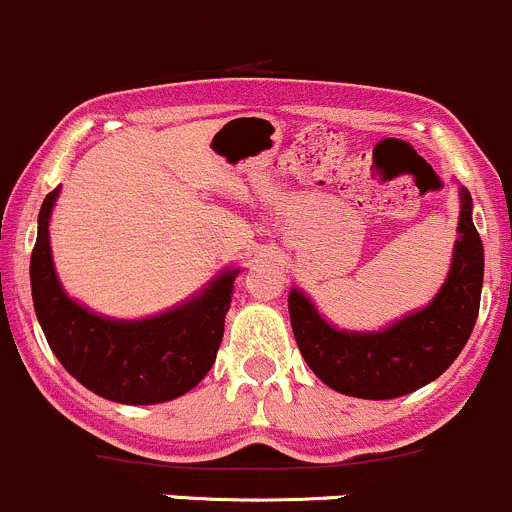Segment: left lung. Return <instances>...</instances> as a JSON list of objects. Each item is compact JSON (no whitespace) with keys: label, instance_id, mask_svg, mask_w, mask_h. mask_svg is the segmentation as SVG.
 Listing matches in <instances>:
<instances>
[{"label":"left lung","instance_id":"left-lung-1","mask_svg":"<svg viewBox=\"0 0 512 512\" xmlns=\"http://www.w3.org/2000/svg\"><path fill=\"white\" fill-rule=\"evenodd\" d=\"M458 239L449 276L426 308L377 333L337 330L298 288L288 310L298 350L335 392L360 399H394L434 382L456 360L473 333L483 288V244L473 226V202L461 187Z\"/></svg>","mask_w":512,"mask_h":512}]
</instances>
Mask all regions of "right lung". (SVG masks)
<instances>
[{
	"label": "right lung",
	"mask_w": 512,
	"mask_h": 512,
	"mask_svg": "<svg viewBox=\"0 0 512 512\" xmlns=\"http://www.w3.org/2000/svg\"><path fill=\"white\" fill-rule=\"evenodd\" d=\"M61 189L46 194L31 251V298L46 342L78 382L120 404L182 397L212 370L239 268H226L177 308L145 320H113L68 298L54 271L49 219Z\"/></svg>",
	"instance_id": "add662e5"
}]
</instances>
